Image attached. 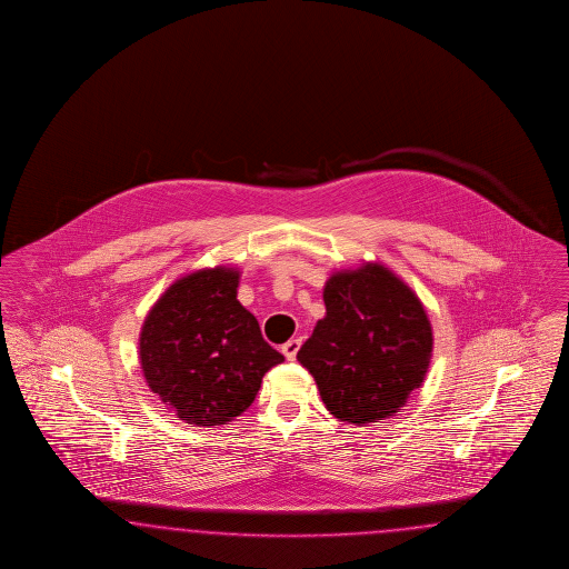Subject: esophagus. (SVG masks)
I'll return each instance as SVG.
<instances>
[{
  "instance_id": "obj_1",
  "label": "esophagus",
  "mask_w": 569,
  "mask_h": 569,
  "mask_svg": "<svg viewBox=\"0 0 569 569\" xmlns=\"http://www.w3.org/2000/svg\"><path fill=\"white\" fill-rule=\"evenodd\" d=\"M298 350H300V338H293V340H288L286 345L281 346V352L286 355V359H288V361H293V359H296Z\"/></svg>"
}]
</instances>
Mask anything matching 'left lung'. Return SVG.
<instances>
[{"label":"left lung","mask_w":569,"mask_h":569,"mask_svg":"<svg viewBox=\"0 0 569 569\" xmlns=\"http://www.w3.org/2000/svg\"><path fill=\"white\" fill-rule=\"evenodd\" d=\"M326 319L298 350L331 415L348 423L390 417L430 365V321L397 276L379 264L336 273L323 290Z\"/></svg>","instance_id":"obj_1"}]
</instances>
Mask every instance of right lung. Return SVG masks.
I'll return each instance as SVG.
<instances>
[{
	"label": "right lung",
	"mask_w": 569,
	"mask_h": 569,
	"mask_svg": "<svg viewBox=\"0 0 569 569\" xmlns=\"http://www.w3.org/2000/svg\"><path fill=\"white\" fill-rule=\"evenodd\" d=\"M238 271L221 267L179 279L141 329L139 357L150 390L193 426H221L246 411L262 376L283 361L238 302Z\"/></svg>",
	"instance_id": "obj_1"
}]
</instances>
